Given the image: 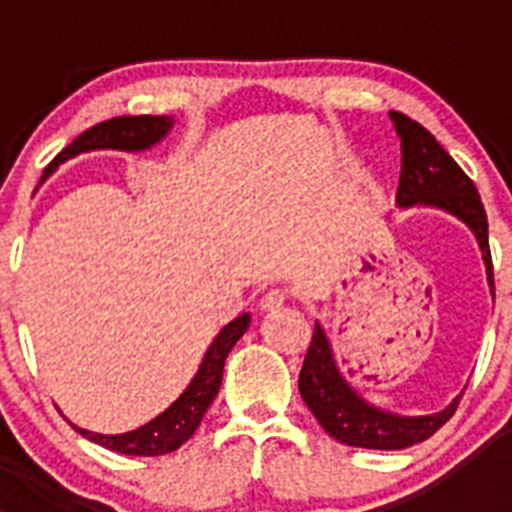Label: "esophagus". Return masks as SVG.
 Returning a JSON list of instances; mask_svg holds the SVG:
<instances>
[{
  "mask_svg": "<svg viewBox=\"0 0 512 512\" xmlns=\"http://www.w3.org/2000/svg\"><path fill=\"white\" fill-rule=\"evenodd\" d=\"M284 302H287V295H284L282 289H271V292H266V295L261 297L259 307L264 312H274L279 310V307H284Z\"/></svg>",
  "mask_w": 512,
  "mask_h": 512,
  "instance_id": "34e87169",
  "label": "esophagus"
}]
</instances>
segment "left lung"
I'll list each match as a JSON object with an SVG mask.
<instances>
[{
  "mask_svg": "<svg viewBox=\"0 0 512 512\" xmlns=\"http://www.w3.org/2000/svg\"><path fill=\"white\" fill-rule=\"evenodd\" d=\"M390 120L395 122L402 148L397 207H436L467 225L477 238L482 261H485L487 284L495 297L487 215L477 187L420 122L410 120L402 112H390ZM300 395L328 436L346 446L379 451L408 449L431 438L454 415L461 397H454L446 408L431 415H397L377 408L372 402H366L343 377L328 333L320 323H315V333H312L305 364H302Z\"/></svg>",
  "mask_w": 512,
  "mask_h": 512,
  "instance_id": "8db88e82",
  "label": "left lung"
}]
</instances>
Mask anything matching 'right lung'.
Listing matches in <instances>:
<instances>
[{
  "instance_id": "obj_1",
  "label": "right lung",
  "mask_w": 512,
  "mask_h": 512,
  "mask_svg": "<svg viewBox=\"0 0 512 512\" xmlns=\"http://www.w3.org/2000/svg\"><path fill=\"white\" fill-rule=\"evenodd\" d=\"M174 128V117L169 115H138V117H112L107 122H99L87 133H81L71 146L63 148L56 158H53L48 169H45L43 179L53 174L61 164H66L69 158L79 156V153L89 151H125V153H140L153 148L156 143L166 138ZM251 325V315L243 312L235 320H230L215 338H212L210 348L202 356V364L192 382L187 384V390L171 402L164 413H158L156 418L148 420L146 425H140L135 431L115 433V436H104V433L87 431L74 425V431L81 433L89 441L99 443L104 449L117 451V454L128 456H161L171 454L182 446L184 441L194 436L197 425H200L202 415L212 405L217 397L220 382H223V366L228 359L230 348L241 341V336Z\"/></svg>"
}]
</instances>
